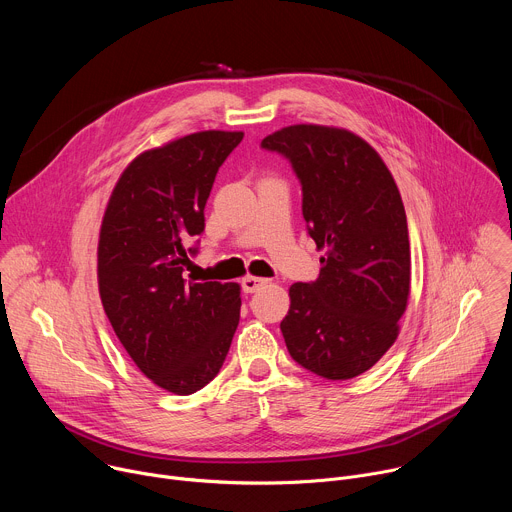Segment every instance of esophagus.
<instances>
[{
    "mask_svg": "<svg viewBox=\"0 0 512 512\" xmlns=\"http://www.w3.org/2000/svg\"><path fill=\"white\" fill-rule=\"evenodd\" d=\"M267 283V279L263 277H255V275H245L241 285H243V291L245 294H253V291H257L259 287H263Z\"/></svg>",
    "mask_w": 512,
    "mask_h": 512,
    "instance_id": "esophagus-1",
    "label": "esophagus"
}]
</instances>
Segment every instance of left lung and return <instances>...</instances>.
<instances>
[{
    "instance_id": "left-lung-1",
    "label": "left lung",
    "mask_w": 512,
    "mask_h": 512,
    "mask_svg": "<svg viewBox=\"0 0 512 512\" xmlns=\"http://www.w3.org/2000/svg\"><path fill=\"white\" fill-rule=\"evenodd\" d=\"M302 182V212L322 269L289 287L285 346L304 369L332 381L369 371L399 336L411 294V249L399 188L356 133L300 123L261 141Z\"/></svg>"
}]
</instances>
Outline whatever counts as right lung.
I'll list each match as a JSON object with an SVG mask.
<instances>
[{
    "label": "right lung",
    "mask_w": 512,
    "mask_h": 512,
    "mask_svg": "<svg viewBox=\"0 0 512 512\" xmlns=\"http://www.w3.org/2000/svg\"><path fill=\"white\" fill-rule=\"evenodd\" d=\"M243 131L208 129L141 152L121 172L97 247L105 314L137 369L174 395L221 371L241 314V285L190 281L192 237L218 168Z\"/></svg>",
    "instance_id": "1"
}]
</instances>
